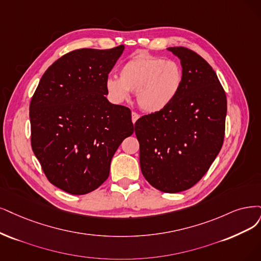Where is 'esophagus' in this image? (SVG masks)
<instances>
[{
	"instance_id": "obj_1",
	"label": "esophagus",
	"mask_w": 261,
	"mask_h": 261,
	"mask_svg": "<svg viewBox=\"0 0 261 261\" xmlns=\"http://www.w3.org/2000/svg\"><path fill=\"white\" fill-rule=\"evenodd\" d=\"M131 118H132V122H133V123H136V122H137V120L140 118V115H139L138 113H136V112H132V114H131Z\"/></svg>"
}]
</instances>
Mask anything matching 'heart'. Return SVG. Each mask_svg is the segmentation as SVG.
<instances>
[{
  "mask_svg": "<svg viewBox=\"0 0 261 261\" xmlns=\"http://www.w3.org/2000/svg\"><path fill=\"white\" fill-rule=\"evenodd\" d=\"M182 84L180 66L172 60L140 54L125 62L120 77L109 76L105 89L111 101H128L131 91H137V102L148 114L167 110L174 102Z\"/></svg>",
  "mask_w": 261,
  "mask_h": 261,
  "instance_id": "heart-1",
  "label": "heart"
}]
</instances>
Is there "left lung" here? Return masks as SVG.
Returning a JSON list of instances; mask_svg holds the SVG:
<instances>
[{
    "instance_id": "8db88e82",
    "label": "left lung",
    "mask_w": 261,
    "mask_h": 261,
    "mask_svg": "<svg viewBox=\"0 0 261 261\" xmlns=\"http://www.w3.org/2000/svg\"><path fill=\"white\" fill-rule=\"evenodd\" d=\"M179 58L182 84L177 98L134 124L144 177L156 189L175 194L203 177L221 149L226 93L212 66L185 47H170Z\"/></svg>"
}]
</instances>
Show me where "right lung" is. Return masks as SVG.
Returning a JSON list of instances; mask_svg holds the SVG:
<instances>
[{
  "instance_id": "obj_1",
  "label": "right lung",
  "mask_w": 261,
  "mask_h": 261,
  "mask_svg": "<svg viewBox=\"0 0 261 261\" xmlns=\"http://www.w3.org/2000/svg\"><path fill=\"white\" fill-rule=\"evenodd\" d=\"M123 49L83 48L62 56L32 96L33 152L48 180L71 195L101 186L115 151L133 133L131 111L104 96L105 81Z\"/></svg>"
}]
</instances>
